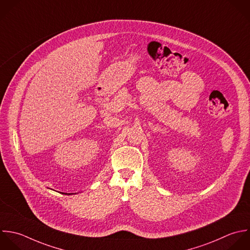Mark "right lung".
Instances as JSON below:
<instances>
[{
    "instance_id": "1",
    "label": "right lung",
    "mask_w": 250,
    "mask_h": 250,
    "mask_svg": "<svg viewBox=\"0 0 250 250\" xmlns=\"http://www.w3.org/2000/svg\"><path fill=\"white\" fill-rule=\"evenodd\" d=\"M63 194H64V193H63ZM65 195H67V194H65ZM69 195H70V194H69Z\"/></svg>"
}]
</instances>
